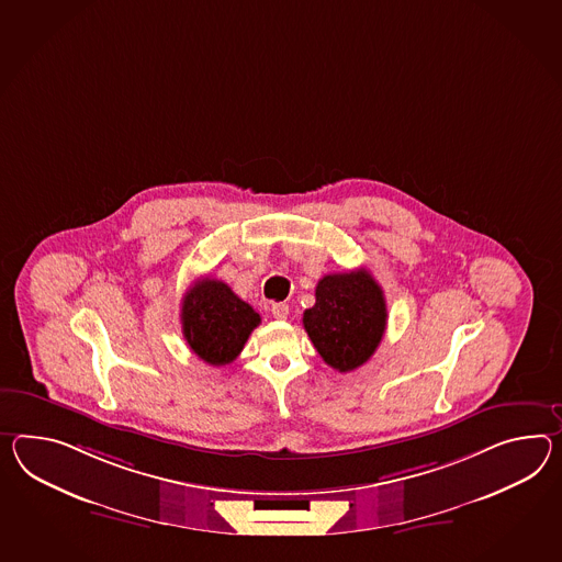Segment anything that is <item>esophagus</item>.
<instances>
[{
	"mask_svg": "<svg viewBox=\"0 0 562 562\" xmlns=\"http://www.w3.org/2000/svg\"><path fill=\"white\" fill-rule=\"evenodd\" d=\"M270 311H272V315H274V318H278V321L288 318V304H284V302H272Z\"/></svg>",
	"mask_w": 562,
	"mask_h": 562,
	"instance_id": "34e87169",
	"label": "esophagus"
}]
</instances>
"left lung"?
Masks as SVG:
<instances>
[{"mask_svg": "<svg viewBox=\"0 0 562 562\" xmlns=\"http://www.w3.org/2000/svg\"><path fill=\"white\" fill-rule=\"evenodd\" d=\"M316 302L302 325L318 356L333 370L353 371L370 359L387 323L385 299L368 270L327 274L318 280Z\"/></svg>", "mask_w": 562, "mask_h": 562, "instance_id": "8db88e82", "label": "left lung"}]
</instances>
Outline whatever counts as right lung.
<instances>
[{"instance_id":"right-lung-1","label":"right lung","mask_w":562,"mask_h":562,"mask_svg":"<svg viewBox=\"0 0 562 562\" xmlns=\"http://www.w3.org/2000/svg\"><path fill=\"white\" fill-rule=\"evenodd\" d=\"M182 335L209 366H227L241 353L260 315L221 280L201 278L182 299Z\"/></svg>"}]
</instances>
